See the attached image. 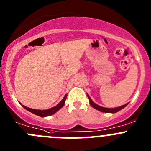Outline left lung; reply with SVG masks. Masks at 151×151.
I'll return each mask as SVG.
<instances>
[{
	"mask_svg": "<svg viewBox=\"0 0 151 151\" xmlns=\"http://www.w3.org/2000/svg\"><path fill=\"white\" fill-rule=\"evenodd\" d=\"M87 96H88V99H89V100H90V105H91L93 107H94L95 109H96V110H99V111H101V112H103V113H116V112L119 111V110H121L122 109H123L124 107H125L127 105V104H124V105L121 106V107H116V108H106V107H101V106H99V105H97L96 104H95V103L92 101L91 99L90 98V96H89L88 95H87Z\"/></svg>",
	"mask_w": 151,
	"mask_h": 151,
	"instance_id": "1",
	"label": "left lung"
}]
</instances>
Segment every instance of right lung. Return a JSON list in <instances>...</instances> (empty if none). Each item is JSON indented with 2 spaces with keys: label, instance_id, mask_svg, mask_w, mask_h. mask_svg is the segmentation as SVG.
<instances>
[{
  "label": "right lung",
  "instance_id": "1",
  "mask_svg": "<svg viewBox=\"0 0 151 151\" xmlns=\"http://www.w3.org/2000/svg\"><path fill=\"white\" fill-rule=\"evenodd\" d=\"M66 99H67V95H65V96L64 97V99L61 100V101L59 103V104H57V105L55 106L54 107H52V108L48 109V110H35V109L29 108V107H25L24 105H23V107H24L26 110H27L28 111L31 112V113H34V114L37 115V116H41V117H45V116H51V115H53L54 113H56L58 110H59L60 109H61V107L64 105Z\"/></svg>",
  "mask_w": 151,
  "mask_h": 151
}]
</instances>
